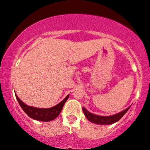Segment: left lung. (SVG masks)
<instances>
[{
    "label": "left lung",
    "mask_w": 150,
    "mask_h": 150,
    "mask_svg": "<svg viewBox=\"0 0 150 150\" xmlns=\"http://www.w3.org/2000/svg\"><path fill=\"white\" fill-rule=\"evenodd\" d=\"M130 107L127 108L126 109L124 110V111L117 113V114L113 115V116H98V115L93 114V113L87 111V110H86V108L84 107L82 108V111H83V113H85L86 118H87L89 121L92 122V123H96V124L109 125L118 121L122 117L124 116L125 113L128 111V109L130 108Z\"/></svg>",
    "instance_id": "left-lung-1"
}]
</instances>
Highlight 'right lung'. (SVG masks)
Wrapping results in <instances>:
<instances>
[{"instance_id": "obj_1", "label": "right lung", "mask_w": 150, "mask_h": 150, "mask_svg": "<svg viewBox=\"0 0 150 150\" xmlns=\"http://www.w3.org/2000/svg\"><path fill=\"white\" fill-rule=\"evenodd\" d=\"M15 97H16L19 104L23 109V111L30 118H33L34 120H40V121H50V120L55 119L60 114L65 103L66 102L68 97H69V95L67 96L61 102H60L56 106L49 108H40L27 106L23 101L20 100V98L17 96L16 94H15Z\"/></svg>"}]
</instances>
